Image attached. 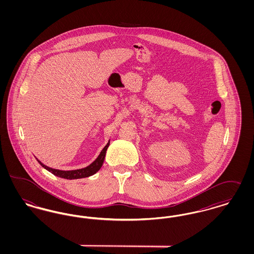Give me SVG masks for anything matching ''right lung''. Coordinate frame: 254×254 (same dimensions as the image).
Returning a JSON list of instances; mask_svg holds the SVG:
<instances>
[{
  "mask_svg": "<svg viewBox=\"0 0 254 254\" xmlns=\"http://www.w3.org/2000/svg\"><path fill=\"white\" fill-rule=\"evenodd\" d=\"M109 142L107 145L103 148V150L101 151L100 155L97 157L96 160L90 164L88 167L81 169H75V170H60V169H51L49 167H47L46 165H44L43 163H41L39 160H37L39 162V164L44 168V169L49 170V172H51L52 174H54L55 176H58L64 179H68V180H72V179H80V178H85V177H89L93 174H95L99 169H101V167L103 166L105 156H106V152L107 149L109 147Z\"/></svg>",
  "mask_w": 254,
  "mask_h": 254,
  "instance_id": "add662e5",
  "label": "right lung"
}]
</instances>
